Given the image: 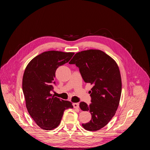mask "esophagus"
I'll return each mask as SVG.
<instances>
[{
  "label": "esophagus",
  "instance_id": "esophagus-1",
  "mask_svg": "<svg viewBox=\"0 0 150 150\" xmlns=\"http://www.w3.org/2000/svg\"><path fill=\"white\" fill-rule=\"evenodd\" d=\"M74 108H79V104L78 103H72Z\"/></svg>",
  "mask_w": 150,
  "mask_h": 150
}]
</instances>
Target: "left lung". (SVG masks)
<instances>
[{"label":"left lung","mask_w":150,"mask_h":150,"mask_svg":"<svg viewBox=\"0 0 150 150\" xmlns=\"http://www.w3.org/2000/svg\"><path fill=\"white\" fill-rule=\"evenodd\" d=\"M69 64L79 67L85 83L93 86L90 91L91 103L81 102L83 111H89L91 120L83 124L90 131L105 126L115 116L121 94V78L116 62L101 50L89 49L76 53Z\"/></svg>","instance_id":"left-lung-1"}]
</instances>
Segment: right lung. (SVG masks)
Instances as JSON below:
<instances>
[{
  "label": "right lung",
  "instance_id": "add662e5",
  "mask_svg": "<svg viewBox=\"0 0 150 150\" xmlns=\"http://www.w3.org/2000/svg\"><path fill=\"white\" fill-rule=\"evenodd\" d=\"M74 52L49 51L33 58L26 66L22 90L29 115L40 128L52 130L59 125L65 110L72 103L54 96L53 91L57 67L68 62Z\"/></svg>",
  "mask_w": 150,
  "mask_h": 150
}]
</instances>
